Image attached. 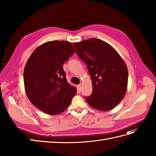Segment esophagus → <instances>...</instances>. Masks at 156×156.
Returning <instances> with one entry per match:
<instances>
[{
    "instance_id": "34e87169",
    "label": "esophagus",
    "mask_w": 156,
    "mask_h": 156,
    "mask_svg": "<svg viewBox=\"0 0 156 156\" xmlns=\"http://www.w3.org/2000/svg\"><path fill=\"white\" fill-rule=\"evenodd\" d=\"M78 91H80L81 90H82V84H79V85H78Z\"/></svg>"
}]
</instances>
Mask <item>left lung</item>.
Wrapping results in <instances>:
<instances>
[{"mask_svg":"<svg viewBox=\"0 0 156 156\" xmlns=\"http://www.w3.org/2000/svg\"><path fill=\"white\" fill-rule=\"evenodd\" d=\"M78 57L86 63L93 91L86 97L94 109L107 111L122 101L128 84V69L114 48L101 39L92 38L73 43Z\"/></svg>","mask_w":156,"mask_h":156,"instance_id":"1","label":"left lung"}]
</instances>
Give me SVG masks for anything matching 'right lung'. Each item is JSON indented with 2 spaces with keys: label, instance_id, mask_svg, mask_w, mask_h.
<instances>
[{
  "label": "right lung",
  "instance_id": "1",
  "mask_svg": "<svg viewBox=\"0 0 156 156\" xmlns=\"http://www.w3.org/2000/svg\"><path fill=\"white\" fill-rule=\"evenodd\" d=\"M74 53L70 42L52 41L36 48L27 60L23 71L26 93L31 103L45 113L65 111L76 94L62 67Z\"/></svg>",
  "mask_w": 156,
  "mask_h": 156
}]
</instances>
